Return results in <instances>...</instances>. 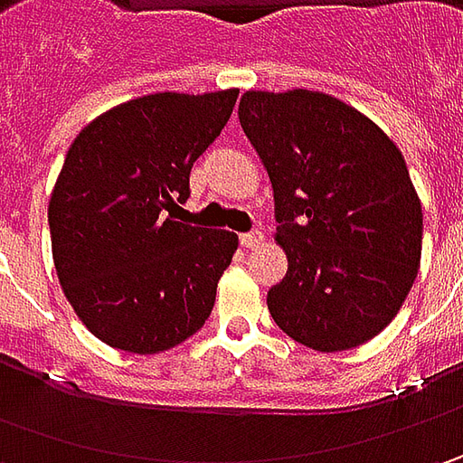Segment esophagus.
Instances as JSON below:
<instances>
[{"label":"esophagus","instance_id":"1","mask_svg":"<svg viewBox=\"0 0 463 463\" xmlns=\"http://www.w3.org/2000/svg\"><path fill=\"white\" fill-rule=\"evenodd\" d=\"M240 241H241V247H258L260 241H262V232H258V229L244 232V234H240Z\"/></svg>","mask_w":463,"mask_h":463}]
</instances>
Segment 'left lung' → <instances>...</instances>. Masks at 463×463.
Here are the masks:
<instances>
[{"label": "left lung", "mask_w": 463, "mask_h": 463, "mask_svg": "<svg viewBox=\"0 0 463 463\" xmlns=\"http://www.w3.org/2000/svg\"><path fill=\"white\" fill-rule=\"evenodd\" d=\"M240 123L273 183L286 278L268 291L296 343L337 353L376 337L420 268L422 205L382 128L322 92H247Z\"/></svg>", "instance_id": "left-lung-1"}]
</instances>
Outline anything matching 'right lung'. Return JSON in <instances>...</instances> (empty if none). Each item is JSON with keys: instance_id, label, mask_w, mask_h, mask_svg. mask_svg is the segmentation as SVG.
Here are the masks:
<instances>
[{"instance_id": "1", "label": "right lung", "mask_w": 463, "mask_h": 463, "mask_svg": "<svg viewBox=\"0 0 463 463\" xmlns=\"http://www.w3.org/2000/svg\"><path fill=\"white\" fill-rule=\"evenodd\" d=\"M237 90L159 92L95 118L63 159L48 226L66 298L126 353H159L203 327L237 234L175 222L193 162L219 138Z\"/></svg>"}]
</instances>
